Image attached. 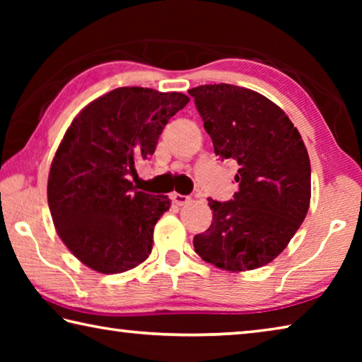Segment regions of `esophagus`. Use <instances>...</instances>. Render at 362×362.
<instances>
[{
    "label": "esophagus",
    "mask_w": 362,
    "mask_h": 362,
    "mask_svg": "<svg viewBox=\"0 0 362 362\" xmlns=\"http://www.w3.org/2000/svg\"><path fill=\"white\" fill-rule=\"evenodd\" d=\"M170 199H173L177 206H183V204L189 203V196L180 194V193H173L170 194Z\"/></svg>",
    "instance_id": "esophagus-1"
}]
</instances>
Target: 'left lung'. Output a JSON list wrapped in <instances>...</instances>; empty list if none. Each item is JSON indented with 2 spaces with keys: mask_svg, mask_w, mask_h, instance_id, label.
<instances>
[{
  "mask_svg": "<svg viewBox=\"0 0 362 362\" xmlns=\"http://www.w3.org/2000/svg\"><path fill=\"white\" fill-rule=\"evenodd\" d=\"M222 159L238 163L240 189L209 198L212 223L193 238L201 259L228 272L267 265L283 252L310 207L311 168L302 136L272 100L233 84L188 90Z\"/></svg>",
  "mask_w": 362,
  "mask_h": 362,
  "instance_id": "1",
  "label": "left lung"
}]
</instances>
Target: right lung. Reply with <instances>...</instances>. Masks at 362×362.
Segmentation results:
<instances>
[{"mask_svg":"<svg viewBox=\"0 0 362 362\" xmlns=\"http://www.w3.org/2000/svg\"><path fill=\"white\" fill-rule=\"evenodd\" d=\"M188 102L180 93L118 88L90 102L66 129L49 170L47 203L60 240L86 267L115 274L150 255L170 199L137 192L129 179Z\"/></svg>","mask_w":362,"mask_h":362,"instance_id":"right-lung-1","label":"right lung"}]
</instances>
